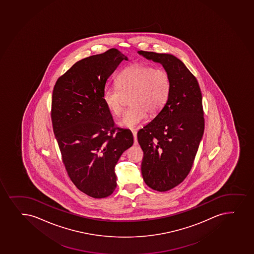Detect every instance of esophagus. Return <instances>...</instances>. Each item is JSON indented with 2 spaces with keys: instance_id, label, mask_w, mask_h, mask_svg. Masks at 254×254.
I'll return each mask as SVG.
<instances>
[{
  "instance_id": "34e87169",
  "label": "esophagus",
  "mask_w": 254,
  "mask_h": 254,
  "mask_svg": "<svg viewBox=\"0 0 254 254\" xmlns=\"http://www.w3.org/2000/svg\"><path fill=\"white\" fill-rule=\"evenodd\" d=\"M137 131H132V135H133L134 145H137Z\"/></svg>"
}]
</instances>
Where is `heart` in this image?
I'll return each mask as SVG.
<instances>
[{
    "label": "heart",
    "instance_id": "b5f03b06",
    "mask_svg": "<svg viewBox=\"0 0 254 254\" xmlns=\"http://www.w3.org/2000/svg\"><path fill=\"white\" fill-rule=\"evenodd\" d=\"M171 79L165 69L145 64L127 67L117 77V86H106L102 99L115 117L120 116L130 97L131 107L118 122L125 128L136 129L146 120L148 112L158 114L166 106L171 94Z\"/></svg>",
    "mask_w": 254,
    "mask_h": 254
}]
</instances>
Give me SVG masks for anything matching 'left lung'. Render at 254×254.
Listing matches in <instances>:
<instances>
[{
  "mask_svg": "<svg viewBox=\"0 0 254 254\" xmlns=\"http://www.w3.org/2000/svg\"><path fill=\"white\" fill-rule=\"evenodd\" d=\"M138 54L160 63L171 76L166 106L137 131L144 183L155 191H169L183 183L193 165L204 131L202 94L196 77L177 57L143 51Z\"/></svg>",
  "mask_w": 254,
  "mask_h": 254,
  "instance_id": "8db88e82",
  "label": "left lung"
}]
</instances>
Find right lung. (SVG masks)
Segmentation results:
<instances>
[{
    "instance_id": "obj_1",
    "label": "right lung",
    "mask_w": 254,
    "mask_h": 254,
    "mask_svg": "<svg viewBox=\"0 0 254 254\" xmlns=\"http://www.w3.org/2000/svg\"><path fill=\"white\" fill-rule=\"evenodd\" d=\"M127 57L117 49L78 61L61 76L52 93V121L68 177L94 198L117 188L115 166L133 144L128 129L115 126L103 101L106 81Z\"/></svg>"
}]
</instances>
